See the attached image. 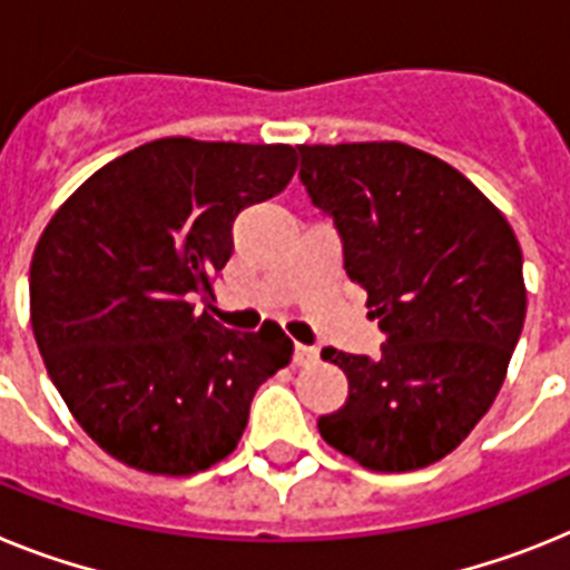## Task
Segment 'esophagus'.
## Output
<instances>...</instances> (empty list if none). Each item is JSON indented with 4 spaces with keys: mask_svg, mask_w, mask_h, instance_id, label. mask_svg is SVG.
<instances>
[{
    "mask_svg": "<svg viewBox=\"0 0 570 570\" xmlns=\"http://www.w3.org/2000/svg\"><path fill=\"white\" fill-rule=\"evenodd\" d=\"M292 361H295L298 367H309V364H315V361H318V350H315V346H306V344H295Z\"/></svg>",
    "mask_w": 570,
    "mask_h": 570,
    "instance_id": "obj_1",
    "label": "esophagus"
}]
</instances>
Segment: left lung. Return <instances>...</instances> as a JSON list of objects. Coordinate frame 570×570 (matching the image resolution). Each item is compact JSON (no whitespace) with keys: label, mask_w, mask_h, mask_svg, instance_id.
<instances>
[{"label":"left lung","mask_w":570,"mask_h":570,"mask_svg":"<svg viewBox=\"0 0 570 570\" xmlns=\"http://www.w3.org/2000/svg\"><path fill=\"white\" fill-rule=\"evenodd\" d=\"M298 155L306 195L387 335L375 358L321 353L350 381L321 435L370 470L428 468L476 428L508 373L528 304L517 235L468 177L404 142Z\"/></svg>","instance_id":"left-lung-1"}]
</instances>
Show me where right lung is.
I'll use <instances>...</instances> for the list:
<instances>
[{"mask_svg": "<svg viewBox=\"0 0 570 570\" xmlns=\"http://www.w3.org/2000/svg\"><path fill=\"white\" fill-rule=\"evenodd\" d=\"M292 146L146 142L88 177L39 237L31 324L53 387L106 453L189 476L244 435L255 390L289 364L278 326L195 313L232 255V224L286 189Z\"/></svg>", "mask_w": 570, "mask_h": 570, "instance_id": "1", "label": "right lung"}]
</instances>
